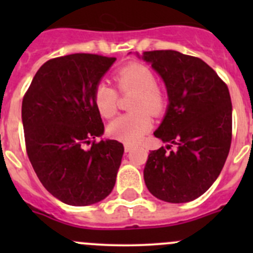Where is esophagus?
I'll use <instances>...</instances> for the list:
<instances>
[{
	"instance_id": "obj_1",
	"label": "esophagus",
	"mask_w": 253,
	"mask_h": 253,
	"mask_svg": "<svg viewBox=\"0 0 253 253\" xmlns=\"http://www.w3.org/2000/svg\"><path fill=\"white\" fill-rule=\"evenodd\" d=\"M132 149H133V145H132V144H125V152L128 153V152H131Z\"/></svg>"
}]
</instances>
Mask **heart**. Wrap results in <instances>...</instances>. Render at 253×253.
Instances as JSON below:
<instances>
[{
	"label": "heart",
	"mask_w": 253,
	"mask_h": 253,
	"mask_svg": "<svg viewBox=\"0 0 253 253\" xmlns=\"http://www.w3.org/2000/svg\"><path fill=\"white\" fill-rule=\"evenodd\" d=\"M117 89L122 94L133 93L129 109L131 114L122 115L110 122L108 133L126 144H134L152 128V117L159 116L168 105L167 93L157 84V76L152 68L133 62L116 71L114 76ZM116 89L106 83H99L93 93L96 110L103 117L110 119L117 111Z\"/></svg>",
	"instance_id": "obj_1"
}]
</instances>
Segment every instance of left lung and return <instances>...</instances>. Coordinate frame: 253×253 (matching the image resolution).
I'll use <instances>...</instances> for the list:
<instances>
[{
  "label": "left lung",
  "mask_w": 253,
  "mask_h": 253,
  "mask_svg": "<svg viewBox=\"0 0 253 253\" xmlns=\"http://www.w3.org/2000/svg\"><path fill=\"white\" fill-rule=\"evenodd\" d=\"M167 85L169 106L154 136L178 145L152 150L145 163L149 192L169 203L196 200L213 185L228 158L233 106L228 85L195 56L174 50L143 52Z\"/></svg>",
  "instance_id": "1"
}]
</instances>
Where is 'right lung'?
<instances>
[{
  "label": "right lung",
  "mask_w": 253,
  "mask_h": 253,
  "mask_svg": "<svg viewBox=\"0 0 253 253\" xmlns=\"http://www.w3.org/2000/svg\"><path fill=\"white\" fill-rule=\"evenodd\" d=\"M115 57L72 53L51 58L33 78L22 103L27 154L45 188L61 202L89 206L108 197L124 155L106 139L93 93Z\"/></svg>",
  "instance_id": "add662e5"
}]
</instances>
